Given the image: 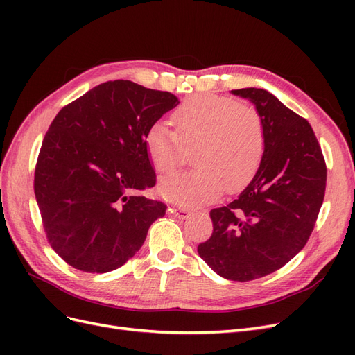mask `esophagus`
Returning a JSON list of instances; mask_svg holds the SVG:
<instances>
[{
	"instance_id": "obj_1",
	"label": "esophagus",
	"mask_w": 355,
	"mask_h": 355,
	"mask_svg": "<svg viewBox=\"0 0 355 355\" xmlns=\"http://www.w3.org/2000/svg\"><path fill=\"white\" fill-rule=\"evenodd\" d=\"M170 210H171V213H173L175 216L179 218V219H188V218L191 216L189 210H188V209H184V207H173V209H170Z\"/></svg>"
}]
</instances>
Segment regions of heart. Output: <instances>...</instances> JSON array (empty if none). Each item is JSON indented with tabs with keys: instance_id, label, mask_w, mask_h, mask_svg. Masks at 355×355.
<instances>
[{
	"instance_id": "obj_1",
	"label": "heart",
	"mask_w": 355,
	"mask_h": 355,
	"mask_svg": "<svg viewBox=\"0 0 355 355\" xmlns=\"http://www.w3.org/2000/svg\"><path fill=\"white\" fill-rule=\"evenodd\" d=\"M176 132L158 121L149 127L145 146L158 175L187 163L194 153L197 167L159 182L166 200L197 207L216 200L223 189L244 187L261 166L265 153L263 121L254 108L231 98L196 96L173 115Z\"/></svg>"
}]
</instances>
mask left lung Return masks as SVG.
<instances>
[{
	"instance_id": "1",
	"label": "left lung",
	"mask_w": 355,
	"mask_h": 355,
	"mask_svg": "<svg viewBox=\"0 0 355 355\" xmlns=\"http://www.w3.org/2000/svg\"><path fill=\"white\" fill-rule=\"evenodd\" d=\"M232 93L259 112L265 153L241 194L210 211L211 237L197 250L220 277L250 282L280 270L304 249L324 200L327 168L305 118L263 89Z\"/></svg>"
}]
</instances>
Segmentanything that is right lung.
<instances>
[{
    "label": "right lung",
    "instance_id": "add662e5",
    "mask_svg": "<svg viewBox=\"0 0 355 355\" xmlns=\"http://www.w3.org/2000/svg\"><path fill=\"white\" fill-rule=\"evenodd\" d=\"M175 94L128 80L96 85L62 108L42 141L34 191L50 245L84 272H110L141 249L167 206L141 192L155 185L145 136Z\"/></svg>",
    "mask_w": 355,
    "mask_h": 355
}]
</instances>
